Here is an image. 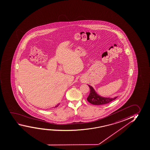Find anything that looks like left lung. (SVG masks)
Returning <instances> with one entry per match:
<instances>
[{"label": "left lung", "mask_w": 150, "mask_h": 150, "mask_svg": "<svg viewBox=\"0 0 150 150\" xmlns=\"http://www.w3.org/2000/svg\"><path fill=\"white\" fill-rule=\"evenodd\" d=\"M88 86L90 88V93L87 97V100L89 103L94 105H103L110 103L115 100L117 97H115L114 98L110 97H104L100 96L97 93V92L94 90V88L90 85Z\"/></svg>", "instance_id": "obj_1"}]
</instances>
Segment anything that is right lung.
Instances as JSON below:
<instances>
[{
	"mask_svg": "<svg viewBox=\"0 0 150 150\" xmlns=\"http://www.w3.org/2000/svg\"><path fill=\"white\" fill-rule=\"evenodd\" d=\"M59 104H60V103H58V104H57V105H55V106L54 107V108H57V107H58V105H59Z\"/></svg>",
	"mask_w": 150,
	"mask_h": 150,
	"instance_id": "1",
	"label": "right lung"
}]
</instances>
